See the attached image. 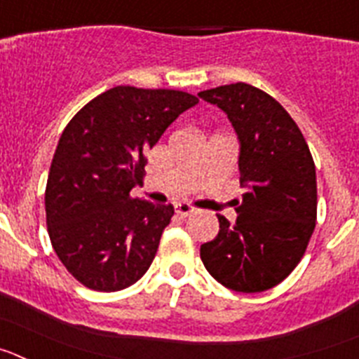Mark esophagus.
<instances>
[{"instance_id":"1","label":"esophagus","mask_w":359,"mask_h":359,"mask_svg":"<svg viewBox=\"0 0 359 359\" xmlns=\"http://www.w3.org/2000/svg\"><path fill=\"white\" fill-rule=\"evenodd\" d=\"M174 210H176L177 215H182V217H187V215L194 214V207L189 205V203H176L174 205Z\"/></svg>"}]
</instances>
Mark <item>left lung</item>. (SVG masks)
Masks as SVG:
<instances>
[{
  "mask_svg": "<svg viewBox=\"0 0 359 359\" xmlns=\"http://www.w3.org/2000/svg\"><path fill=\"white\" fill-rule=\"evenodd\" d=\"M198 95L236 129L246 189L236 199V223L217 215L219 233L201 244V261L228 290H271L297 268L315 230V161L290 113L255 86L237 82Z\"/></svg>",
  "mask_w": 359,
  "mask_h": 359,
  "instance_id": "left-lung-1",
  "label": "left lung"
}]
</instances>
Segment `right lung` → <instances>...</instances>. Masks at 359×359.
Instances as JSON below:
<instances>
[{
    "instance_id": "1",
    "label": "right lung",
    "mask_w": 359,
    "mask_h": 359,
    "mask_svg": "<svg viewBox=\"0 0 359 359\" xmlns=\"http://www.w3.org/2000/svg\"><path fill=\"white\" fill-rule=\"evenodd\" d=\"M198 102L185 91L116 86L69 120L53 154L44 208L53 250L82 286L126 290L149 269L174 207L129 192L144 180L145 151Z\"/></svg>"
}]
</instances>
